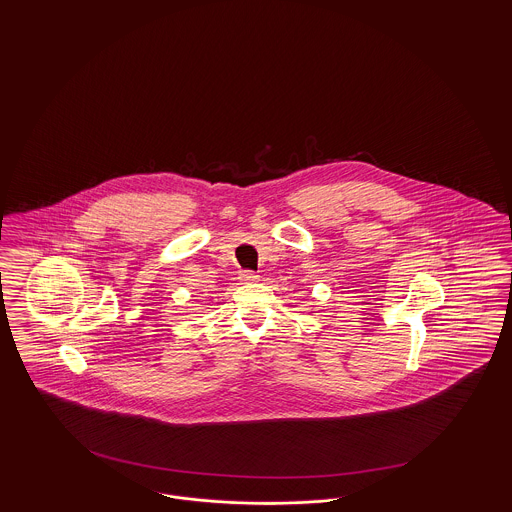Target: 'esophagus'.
Masks as SVG:
<instances>
[{"label": "esophagus", "mask_w": 512, "mask_h": 512, "mask_svg": "<svg viewBox=\"0 0 512 512\" xmlns=\"http://www.w3.org/2000/svg\"><path fill=\"white\" fill-rule=\"evenodd\" d=\"M240 280H242L244 284H253V282L259 280V274H255V272H251V270H244V272L240 274Z\"/></svg>", "instance_id": "esophagus-1"}]
</instances>
